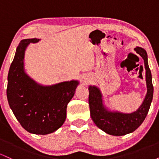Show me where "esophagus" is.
I'll list each match as a JSON object with an SVG mask.
<instances>
[{
    "instance_id": "1",
    "label": "esophagus",
    "mask_w": 159,
    "mask_h": 159,
    "mask_svg": "<svg viewBox=\"0 0 159 159\" xmlns=\"http://www.w3.org/2000/svg\"><path fill=\"white\" fill-rule=\"evenodd\" d=\"M88 82H89V80L86 78V79L84 80V84H87V83H88Z\"/></svg>"
}]
</instances>
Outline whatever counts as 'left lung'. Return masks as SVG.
<instances>
[{
	"label": "left lung",
	"mask_w": 159,
	"mask_h": 159,
	"mask_svg": "<svg viewBox=\"0 0 159 159\" xmlns=\"http://www.w3.org/2000/svg\"><path fill=\"white\" fill-rule=\"evenodd\" d=\"M134 50L143 60L147 84L145 98L135 111L132 113H123L117 111H111L104 102L102 93L97 86L90 85L88 87L91 118L96 126L111 135L123 136L135 131L145 120L152 101V75L149 67L147 52L145 49L138 46L134 48Z\"/></svg>",
	"instance_id": "1"
}]
</instances>
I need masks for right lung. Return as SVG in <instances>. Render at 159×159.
<instances>
[{
    "instance_id": "obj_1",
    "label": "right lung",
    "mask_w": 159,
    "mask_h": 159,
    "mask_svg": "<svg viewBox=\"0 0 159 159\" xmlns=\"http://www.w3.org/2000/svg\"><path fill=\"white\" fill-rule=\"evenodd\" d=\"M40 39L20 42L7 78L9 105L25 130L35 134H48L57 130L66 118V107L74 96L78 80L43 85L31 78L25 69V51Z\"/></svg>"
}]
</instances>
